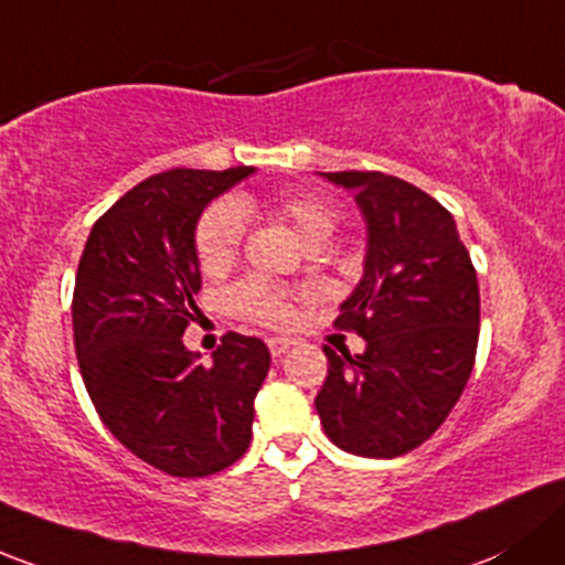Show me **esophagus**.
Returning <instances> with one entry per match:
<instances>
[{"mask_svg":"<svg viewBox=\"0 0 565 565\" xmlns=\"http://www.w3.org/2000/svg\"><path fill=\"white\" fill-rule=\"evenodd\" d=\"M289 347H292V341H289V338H267V349H270L273 358H281Z\"/></svg>","mask_w":565,"mask_h":565,"instance_id":"obj_1","label":"esophagus"}]
</instances>
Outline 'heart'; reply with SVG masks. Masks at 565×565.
Wrapping results in <instances>:
<instances>
[{
    "mask_svg": "<svg viewBox=\"0 0 565 565\" xmlns=\"http://www.w3.org/2000/svg\"><path fill=\"white\" fill-rule=\"evenodd\" d=\"M265 207L276 218L289 224L302 246L317 241H328L338 224V211L328 198L317 192L284 194L259 203L254 198H237L233 203H216L207 207L198 224L194 248H198L200 267L205 273H222L235 263L243 243V213H252ZM230 302L241 317L252 322L267 324V328H281L292 319V295L265 278H246L233 289Z\"/></svg>",
    "mask_w": 565,
    "mask_h": 565,
    "instance_id": "1",
    "label": "heart"
}]
</instances>
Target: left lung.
Masks as SVG:
<instances>
[{"mask_svg": "<svg viewBox=\"0 0 565 565\" xmlns=\"http://www.w3.org/2000/svg\"><path fill=\"white\" fill-rule=\"evenodd\" d=\"M354 192L367 230L365 265L341 302L338 330L365 352L338 358L317 406L343 452L397 457L417 449L455 408L479 343V284L452 213L408 181L384 173H322Z\"/></svg>", "mask_w": 565, "mask_h": 565, "instance_id": "8db88e82", "label": "left lung"}]
</instances>
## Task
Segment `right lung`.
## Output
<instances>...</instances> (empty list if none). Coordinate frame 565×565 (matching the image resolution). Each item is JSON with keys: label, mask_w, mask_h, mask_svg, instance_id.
<instances>
[{"label": "right lung", "mask_w": 565, "mask_h": 565, "mask_svg": "<svg viewBox=\"0 0 565 565\" xmlns=\"http://www.w3.org/2000/svg\"><path fill=\"white\" fill-rule=\"evenodd\" d=\"M252 173L241 164L146 178L94 222L78 263L73 335L88 397L129 452L170 477H211L252 444L267 347L227 332L203 365L181 338L203 287L200 216Z\"/></svg>", "instance_id": "right-lung-1"}]
</instances>
